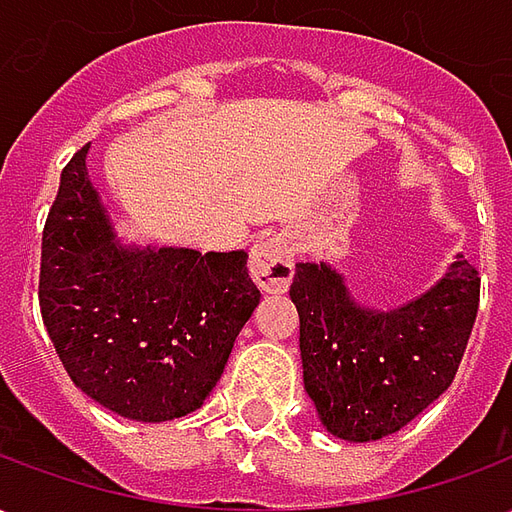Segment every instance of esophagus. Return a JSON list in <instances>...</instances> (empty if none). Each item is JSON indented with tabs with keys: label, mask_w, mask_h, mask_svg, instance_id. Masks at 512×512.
<instances>
[{
	"label": "esophagus",
	"mask_w": 512,
	"mask_h": 512,
	"mask_svg": "<svg viewBox=\"0 0 512 512\" xmlns=\"http://www.w3.org/2000/svg\"><path fill=\"white\" fill-rule=\"evenodd\" d=\"M293 252L285 238H263L252 246L249 274L263 293H285L293 282Z\"/></svg>",
	"instance_id": "34e87169"
}]
</instances>
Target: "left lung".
<instances>
[{
  "mask_svg": "<svg viewBox=\"0 0 512 512\" xmlns=\"http://www.w3.org/2000/svg\"><path fill=\"white\" fill-rule=\"evenodd\" d=\"M304 389L321 425L345 441H376L422 414L452 384L472 334L480 277L463 255L417 299L362 307L329 263H299Z\"/></svg>",
  "mask_w": 512,
  "mask_h": 512,
  "instance_id": "1",
  "label": "left lung"
}]
</instances>
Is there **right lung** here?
<instances>
[{
	"instance_id": "1",
	"label": "right lung",
	"mask_w": 512,
	"mask_h": 512,
	"mask_svg": "<svg viewBox=\"0 0 512 512\" xmlns=\"http://www.w3.org/2000/svg\"><path fill=\"white\" fill-rule=\"evenodd\" d=\"M87 150L62 169L43 227L46 332L95 403L136 422L186 417L211 395L260 304L249 255L120 244L87 175Z\"/></svg>"
}]
</instances>
